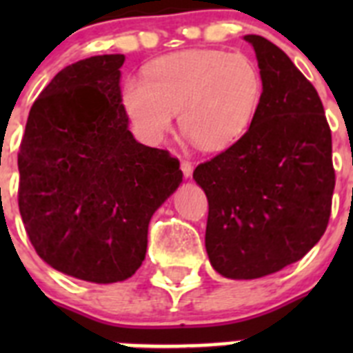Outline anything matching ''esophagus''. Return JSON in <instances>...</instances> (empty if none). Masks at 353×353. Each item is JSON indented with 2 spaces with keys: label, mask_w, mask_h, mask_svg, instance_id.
I'll return each instance as SVG.
<instances>
[{
  "label": "esophagus",
  "mask_w": 353,
  "mask_h": 353,
  "mask_svg": "<svg viewBox=\"0 0 353 353\" xmlns=\"http://www.w3.org/2000/svg\"><path fill=\"white\" fill-rule=\"evenodd\" d=\"M180 168H182V173L183 176H191L192 174V170H194V166H192V162L191 161H187V159H182V162H180Z\"/></svg>",
  "instance_id": "obj_1"
}]
</instances>
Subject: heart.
I'll return each instance as SVG.
<instances>
[{"instance_id": "1", "label": "heart", "mask_w": 353, "mask_h": 353, "mask_svg": "<svg viewBox=\"0 0 353 353\" xmlns=\"http://www.w3.org/2000/svg\"><path fill=\"white\" fill-rule=\"evenodd\" d=\"M263 97L258 63L242 52L194 49L148 65L143 81L129 79L121 104L143 138L161 139L180 113V129L194 145L221 150L242 138Z\"/></svg>"}]
</instances>
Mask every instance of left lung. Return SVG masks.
I'll return each mask as SVG.
<instances>
[{"mask_svg": "<svg viewBox=\"0 0 353 353\" xmlns=\"http://www.w3.org/2000/svg\"><path fill=\"white\" fill-rule=\"evenodd\" d=\"M263 76L248 132L199 164L208 199L210 263L230 279H256L301 260L325 233L336 174L323 105L285 51L245 35Z\"/></svg>", "mask_w": 353, "mask_h": 353, "instance_id": "obj_1", "label": "left lung"}]
</instances>
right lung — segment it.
Returning a JSON list of instances; mask_svg holds the SVG:
<instances>
[{"label":"right lung","mask_w":353,"mask_h":353,"mask_svg":"<svg viewBox=\"0 0 353 353\" xmlns=\"http://www.w3.org/2000/svg\"><path fill=\"white\" fill-rule=\"evenodd\" d=\"M123 54L79 60L33 102L19 148V212L37 254L92 283L132 276L148 223L182 182L179 159L134 139Z\"/></svg>","instance_id":"obj_1"}]
</instances>
